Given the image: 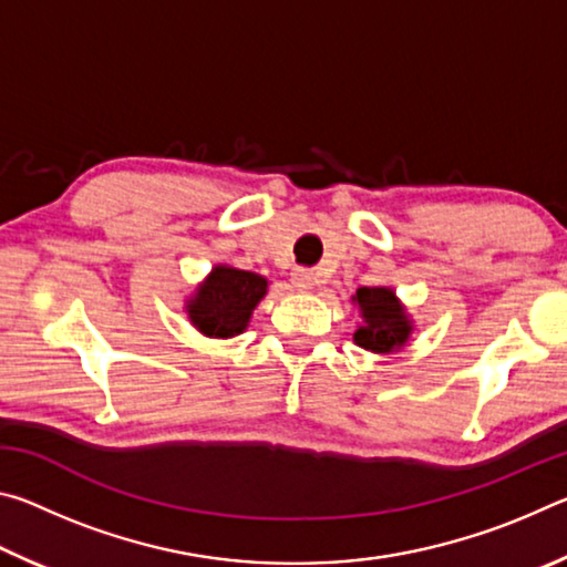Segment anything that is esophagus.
<instances>
[{
	"label": "esophagus",
	"mask_w": 567,
	"mask_h": 567,
	"mask_svg": "<svg viewBox=\"0 0 567 567\" xmlns=\"http://www.w3.org/2000/svg\"><path fill=\"white\" fill-rule=\"evenodd\" d=\"M315 282H318V277H315L312 270H295L292 272V285L297 287L300 292H310Z\"/></svg>",
	"instance_id": "esophagus-1"
}]
</instances>
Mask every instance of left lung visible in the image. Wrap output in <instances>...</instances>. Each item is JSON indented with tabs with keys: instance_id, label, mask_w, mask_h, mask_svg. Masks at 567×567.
Segmentation results:
<instances>
[{
	"instance_id": "8db88e82",
	"label": "left lung",
	"mask_w": 567,
	"mask_h": 567,
	"mask_svg": "<svg viewBox=\"0 0 567 567\" xmlns=\"http://www.w3.org/2000/svg\"><path fill=\"white\" fill-rule=\"evenodd\" d=\"M352 300L362 315V324L354 330V342L360 348L378 354H390L405 348L412 334V322L405 307L395 297V290H390V287H360Z\"/></svg>"
}]
</instances>
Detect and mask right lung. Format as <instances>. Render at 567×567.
Returning <instances> with one entry per match:
<instances>
[{"instance_id": "obj_1", "label": "right lung", "mask_w": 567, "mask_h": 567, "mask_svg": "<svg viewBox=\"0 0 567 567\" xmlns=\"http://www.w3.org/2000/svg\"><path fill=\"white\" fill-rule=\"evenodd\" d=\"M267 295L262 275L217 265L187 300L189 322L205 338H235L245 332L257 302Z\"/></svg>"}]
</instances>
